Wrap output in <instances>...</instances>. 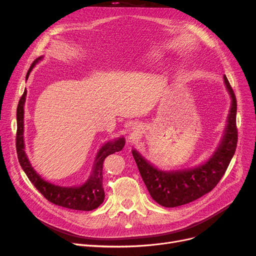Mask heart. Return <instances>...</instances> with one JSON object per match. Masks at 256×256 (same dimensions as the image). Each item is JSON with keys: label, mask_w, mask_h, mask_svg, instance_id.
Instances as JSON below:
<instances>
[{"label": "heart", "mask_w": 256, "mask_h": 256, "mask_svg": "<svg viewBox=\"0 0 256 256\" xmlns=\"http://www.w3.org/2000/svg\"><path fill=\"white\" fill-rule=\"evenodd\" d=\"M153 56H154V55H153Z\"/></svg>", "instance_id": "obj_1"}]
</instances>
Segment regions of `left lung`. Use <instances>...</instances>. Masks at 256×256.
Wrapping results in <instances>:
<instances>
[{"instance_id":"8db88e82","label":"left lung","mask_w":256,"mask_h":256,"mask_svg":"<svg viewBox=\"0 0 256 256\" xmlns=\"http://www.w3.org/2000/svg\"><path fill=\"white\" fill-rule=\"evenodd\" d=\"M224 82L231 96L230 114L221 144L205 164L194 168L166 172L157 170L138 152L132 150L140 176L152 199L164 208L188 204L210 192L221 180L234 155L238 144L236 98L225 75Z\"/></svg>"}]
</instances>
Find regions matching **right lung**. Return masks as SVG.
I'll use <instances>...</instances> for the list:
<instances>
[{"mask_svg":"<svg viewBox=\"0 0 256 256\" xmlns=\"http://www.w3.org/2000/svg\"><path fill=\"white\" fill-rule=\"evenodd\" d=\"M42 57L34 60V62L31 64L26 79H28L31 70L34 68L35 64L40 60ZM27 90L24 92L22 96L18 101V110H16V120H18V130H16V153L20 164L24 172L26 173L29 180L32 182L36 190H40L42 196L53 204L62 208L75 210H92L103 203L105 194L103 188V162L105 158L114 154V152H118L124 148L125 140L124 138H120L116 140L108 142L98 152V155L96 157L92 174L90 179L85 182L81 186L77 188H66V186H58L52 184L44 181L38 173L34 171L28 157L25 153V144H24V105L26 101Z\"/></svg>","mask_w":256,"mask_h":256,"instance_id":"add662e5","label":"right lung"}]
</instances>
